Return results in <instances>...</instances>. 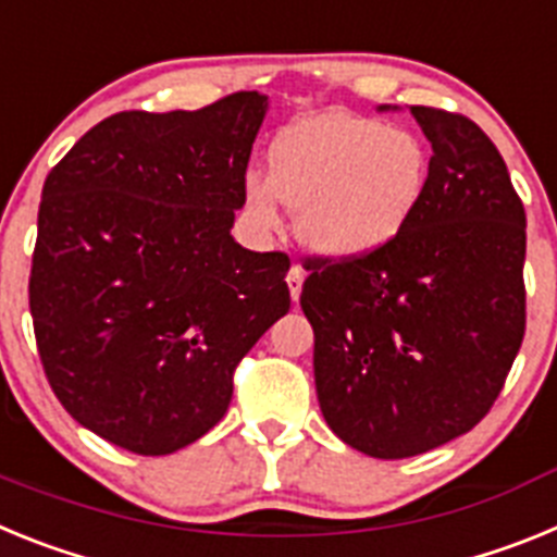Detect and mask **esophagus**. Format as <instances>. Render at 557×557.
<instances>
[{
	"mask_svg": "<svg viewBox=\"0 0 557 557\" xmlns=\"http://www.w3.org/2000/svg\"><path fill=\"white\" fill-rule=\"evenodd\" d=\"M287 287H289V295H293V301H298V298H301V287H304V270L298 268V264H293V268H289Z\"/></svg>",
	"mask_w": 557,
	"mask_h": 557,
	"instance_id": "1",
	"label": "esophagus"
}]
</instances>
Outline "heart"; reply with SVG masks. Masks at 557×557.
I'll list each match as a JSON object with an SVG mask.
<instances>
[{
	"label": "heart",
	"instance_id": "b5f03b06",
	"mask_svg": "<svg viewBox=\"0 0 557 557\" xmlns=\"http://www.w3.org/2000/svg\"><path fill=\"white\" fill-rule=\"evenodd\" d=\"M426 181L430 156L412 133L326 111L273 141L270 175H250L245 206L256 225L273 231L284 203L314 253L362 259L405 231Z\"/></svg>",
	"mask_w": 557,
	"mask_h": 557
}]
</instances>
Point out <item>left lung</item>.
<instances>
[{
    "mask_svg": "<svg viewBox=\"0 0 557 557\" xmlns=\"http://www.w3.org/2000/svg\"><path fill=\"white\" fill-rule=\"evenodd\" d=\"M424 200L382 250L312 262L301 309L334 435L379 460L424 455L491 410L524 337V206L494 141L437 108Z\"/></svg>",
    "mask_w": 557,
    "mask_h": 557,
    "instance_id": "1",
    "label": "left lung"
}]
</instances>
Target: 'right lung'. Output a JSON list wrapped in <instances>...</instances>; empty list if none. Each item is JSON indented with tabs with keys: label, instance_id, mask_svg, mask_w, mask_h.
Masks as SVG:
<instances>
[{
	"label": "right lung",
	"instance_id": "1",
	"mask_svg": "<svg viewBox=\"0 0 557 557\" xmlns=\"http://www.w3.org/2000/svg\"><path fill=\"white\" fill-rule=\"evenodd\" d=\"M268 95L122 111L44 181L29 273L38 354L77 424L172 455L231 405L234 368L289 309L278 250L234 243Z\"/></svg>",
	"mask_w": 557,
	"mask_h": 557
}]
</instances>
